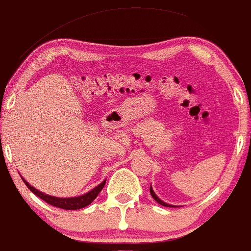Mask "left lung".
I'll use <instances>...</instances> for the list:
<instances>
[{
	"label": "left lung",
	"instance_id": "8db88e82",
	"mask_svg": "<svg viewBox=\"0 0 251 251\" xmlns=\"http://www.w3.org/2000/svg\"><path fill=\"white\" fill-rule=\"evenodd\" d=\"M150 193H151L152 198H153V200L156 201L157 203L161 204V205H163V206H168V208H176V206H177V205H173V204H168V203H165V202H163V201L161 200V198H158V196H157L156 193H154V191H153V188H152V186H150Z\"/></svg>",
	"mask_w": 251,
	"mask_h": 251
}]
</instances>
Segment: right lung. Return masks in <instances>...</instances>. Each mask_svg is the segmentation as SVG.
Wrapping results in <instances>:
<instances>
[{
	"instance_id": "add662e5",
	"label": "right lung",
	"mask_w": 251,
	"mask_h": 251,
	"mask_svg": "<svg viewBox=\"0 0 251 251\" xmlns=\"http://www.w3.org/2000/svg\"><path fill=\"white\" fill-rule=\"evenodd\" d=\"M22 179H23V181H24L25 185L27 186V188H29L31 192L35 193L37 197H40L41 200H43L45 202L50 204V205L58 206V208L65 209V210H77V209H82V208H84V206L89 205V204L98 197V195H99L100 191H101L102 187L105 186V182H106V180H104V181H102L101 183H99L97 187H94L93 190H90L89 192L84 193V195H82V196H77V197L61 198V197H54V196L46 195V193L41 192V191H38L37 188H35L33 186H31L30 183L27 182L23 176H22Z\"/></svg>"
}]
</instances>
